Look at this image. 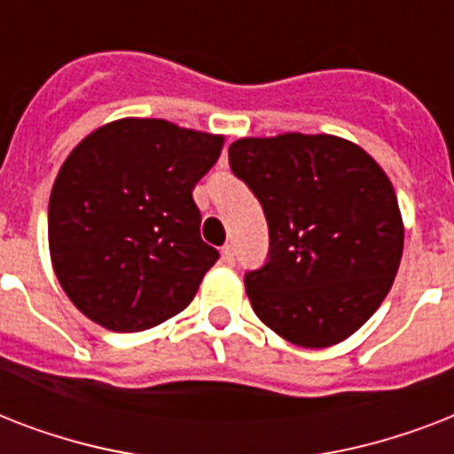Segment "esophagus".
Listing matches in <instances>:
<instances>
[{
    "instance_id": "1",
    "label": "esophagus",
    "mask_w": 454,
    "mask_h": 454,
    "mask_svg": "<svg viewBox=\"0 0 454 454\" xmlns=\"http://www.w3.org/2000/svg\"><path fill=\"white\" fill-rule=\"evenodd\" d=\"M221 259H223V263H228V266H231V263H235L233 245H223V247H221Z\"/></svg>"
}]
</instances>
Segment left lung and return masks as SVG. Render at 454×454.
Masks as SVG:
<instances>
[{
	"label": "left lung",
	"mask_w": 454,
	"mask_h": 454,
	"mask_svg": "<svg viewBox=\"0 0 454 454\" xmlns=\"http://www.w3.org/2000/svg\"><path fill=\"white\" fill-rule=\"evenodd\" d=\"M228 157L269 223V262L245 276L259 320L303 348L351 337L401 266L405 226L387 171L332 134L238 138Z\"/></svg>",
	"instance_id": "1"
}]
</instances>
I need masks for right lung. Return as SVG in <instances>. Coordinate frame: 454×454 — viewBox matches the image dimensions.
<instances>
[{"mask_svg": "<svg viewBox=\"0 0 454 454\" xmlns=\"http://www.w3.org/2000/svg\"><path fill=\"white\" fill-rule=\"evenodd\" d=\"M221 148V134L122 117L66 157L49 198V254L89 320L141 332L192 301L219 259L200 238L192 188Z\"/></svg>", "mask_w": 454, "mask_h": 454, "instance_id": "add662e5", "label": "right lung"}]
</instances>
